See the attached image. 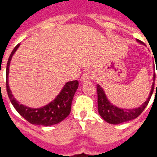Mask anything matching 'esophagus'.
<instances>
[{"label": "esophagus", "instance_id": "obj_1", "mask_svg": "<svg viewBox=\"0 0 157 157\" xmlns=\"http://www.w3.org/2000/svg\"><path fill=\"white\" fill-rule=\"evenodd\" d=\"M93 77V74L92 72L90 71H86L84 72V74L82 75V78H81V82H85L89 81L90 79H92Z\"/></svg>", "mask_w": 157, "mask_h": 157}]
</instances>
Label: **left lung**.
I'll return each instance as SVG.
<instances>
[{
	"mask_svg": "<svg viewBox=\"0 0 157 157\" xmlns=\"http://www.w3.org/2000/svg\"><path fill=\"white\" fill-rule=\"evenodd\" d=\"M138 42L141 43L140 40H138ZM155 75H154V81H155ZM154 85H155V82L152 85L151 91L147 100L144 102V104H142L141 107L135 109H122L112 105L107 99V97L102 87L98 85L97 92H98V107L99 114L106 122H108L109 124H118L124 122L135 119L141 114L144 109H145V107L148 105L150 99L151 98L152 93L154 91Z\"/></svg>",
	"mask_w": 157,
	"mask_h": 157,
	"instance_id": "8db88e82",
	"label": "left lung"
}]
</instances>
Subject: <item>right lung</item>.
Returning a JSON list of instances; mask_svg holds the SVG:
<instances>
[{
	"instance_id": "right-lung-1",
	"label": "right lung",
	"mask_w": 157,
	"mask_h": 157,
	"mask_svg": "<svg viewBox=\"0 0 157 157\" xmlns=\"http://www.w3.org/2000/svg\"><path fill=\"white\" fill-rule=\"evenodd\" d=\"M19 44L11 53L9 56L7 65H6V92L8 95L10 101L12 102L13 107L17 111L20 115L25 118L26 120L30 124L37 125H44V126H50V125L56 124L62 120H64L71 113V102L75 95V92L78 88V81H71L67 82L62 89L60 93L59 94L56 98L52 101L49 104L44 106L40 109H31L26 106L19 104L13 98L12 92L9 88L8 86V72L10 61L15 51L19 47Z\"/></svg>"
}]
</instances>
